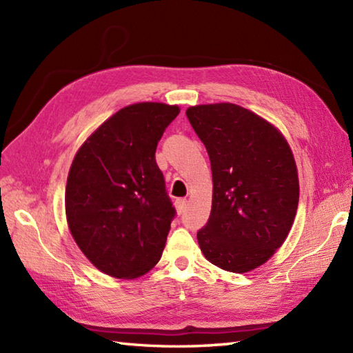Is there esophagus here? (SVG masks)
<instances>
[{
    "instance_id": "34e87169",
    "label": "esophagus",
    "mask_w": 353,
    "mask_h": 353,
    "mask_svg": "<svg viewBox=\"0 0 353 353\" xmlns=\"http://www.w3.org/2000/svg\"><path fill=\"white\" fill-rule=\"evenodd\" d=\"M186 206H188V200H186V199H177V200H176L177 214H183Z\"/></svg>"
}]
</instances>
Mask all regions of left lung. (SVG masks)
Returning <instances> with one entry per match:
<instances>
[{"label": "left lung", "instance_id": "left-lung-1", "mask_svg": "<svg viewBox=\"0 0 353 353\" xmlns=\"http://www.w3.org/2000/svg\"><path fill=\"white\" fill-rule=\"evenodd\" d=\"M212 170V208L197 232L211 264L247 273L287 239L299 205L294 156L282 132L234 103L186 109Z\"/></svg>", "mask_w": 353, "mask_h": 353}]
</instances>
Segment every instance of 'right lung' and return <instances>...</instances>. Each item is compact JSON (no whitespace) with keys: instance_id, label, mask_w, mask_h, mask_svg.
Returning a JSON list of instances; mask_svg holds the SVG:
<instances>
[{"instance_id":"right-lung-1","label":"right lung","mask_w":353,"mask_h":353,"mask_svg":"<svg viewBox=\"0 0 353 353\" xmlns=\"http://www.w3.org/2000/svg\"><path fill=\"white\" fill-rule=\"evenodd\" d=\"M181 108L154 101L119 109L74 156L66 221L89 262L117 279H137L159 262L172 208L156 147Z\"/></svg>"}]
</instances>
